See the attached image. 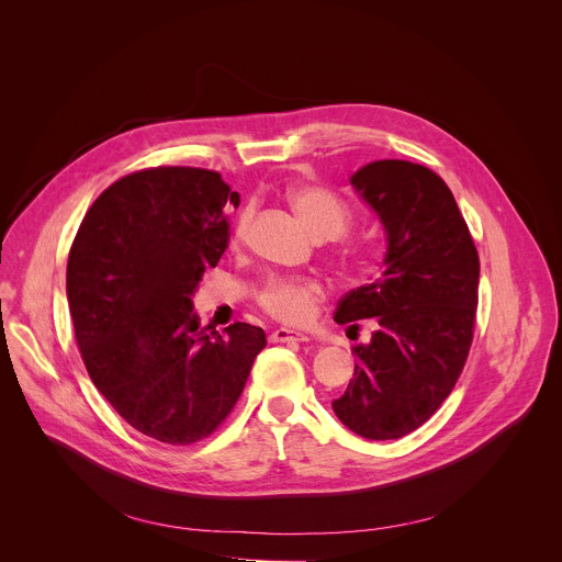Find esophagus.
<instances>
[{"label": "esophagus", "mask_w": 562, "mask_h": 562, "mask_svg": "<svg viewBox=\"0 0 562 562\" xmlns=\"http://www.w3.org/2000/svg\"><path fill=\"white\" fill-rule=\"evenodd\" d=\"M310 337L303 335V333H296V330H290V328H277L270 333V341L272 344H285V341H307Z\"/></svg>", "instance_id": "1"}]
</instances>
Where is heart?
<instances>
[{"label":"heart","instance_id":"b5f03b06","mask_svg":"<svg viewBox=\"0 0 562 562\" xmlns=\"http://www.w3.org/2000/svg\"><path fill=\"white\" fill-rule=\"evenodd\" d=\"M292 210L321 240H333L348 232L352 223L350 207L330 190L314 183H294L285 192ZM250 212L241 210L236 225V241L244 240ZM324 301L321 281L310 277H270L257 292V307L272 321L305 326L316 318Z\"/></svg>","mask_w":562,"mask_h":562}]
</instances>
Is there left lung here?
<instances>
[{"instance_id":"1","label":"left lung","mask_w":562,"mask_h":562,"mask_svg":"<svg viewBox=\"0 0 562 562\" xmlns=\"http://www.w3.org/2000/svg\"><path fill=\"white\" fill-rule=\"evenodd\" d=\"M387 232L385 270L350 290L335 322L374 318L368 346L333 411L366 439H401L446 401L470 357L481 259L446 181L426 166L379 160L350 179Z\"/></svg>"}]
</instances>
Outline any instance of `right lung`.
I'll list each match as a JSON object with an SVG mask.
<instances>
[{
	"label": "right lung",
	"mask_w": 562,
	"mask_h": 562,
	"mask_svg": "<svg viewBox=\"0 0 562 562\" xmlns=\"http://www.w3.org/2000/svg\"><path fill=\"white\" fill-rule=\"evenodd\" d=\"M240 205L221 172L154 166L88 207L67 263V296L94 387L138 432L168 446L207 439L234 411L266 333L199 328L192 292L229 244Z\"/></svg>",
	"instance_id": "right-lung-1"
}]
</instances>
